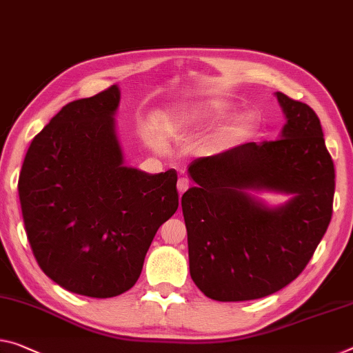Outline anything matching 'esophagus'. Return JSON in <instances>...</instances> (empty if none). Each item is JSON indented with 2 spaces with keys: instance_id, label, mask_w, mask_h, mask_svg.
I'll list each match as a JSON object with an SVG mask.
<instances>
[{
  "instance_id": "esophagus-1",
  "label": "esophagus",
  "mask_w": 353,
  "mask_h": 353,
  "mask_svg": "<svg viewBox=\"0 0 353 353\" xmlns=\"http://www.w3.org/2000/svg\"><path fill=\"white\" fill-rule=\"evenodd\" d=\"M189 188V180L188 178H180V180H178V183H176V189H178V192H180V195L186 191V189Z\"/></svg>"
}]
</instances>
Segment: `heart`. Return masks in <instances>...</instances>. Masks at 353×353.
Segmentation results:
<instances>
[{
	"instance_id": "obj_1",
	"label": "heart",
	"mask_w": 353,
	"mask_h": 353,
	"mask_svg": "<svg viewBox=\"0 0 353 353\" xmlns=\"http://www.w3.org/2000/svg\"><path fill=\"white\" fill-rule=\"evenodd\" d=\"M235 108L224 99H205L188 102L170 108L161 118V130L150 134V143L156 151L165 150V139L172 142H189L195 135L229 120ZM254 113H243L233 118L229 126L211 140V145H229L256 126Z\"/></svg>"
}]
</instances>
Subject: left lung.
Here are the masks:
<instances>
[{
    "instance_id": "left-lung-1",
    "label": "left lung",
    "mask_w": 353,
    "mask_h": 353,
    "mask_svg": "<svg viewBox=\"0 0 353 353\" xmlns=\"http://www.w3.org/2000/svg\"><path fill=\"white\" fill-rule=\"evenodd\" d=\"M285 124L274 142L200 158L181 197L189 273L211 300L246 301L290 284L311 260L333 211L334 165L316 112L276 91ZM257 193L287 194L271 205Z\"/></svg>"
}]
</instances>
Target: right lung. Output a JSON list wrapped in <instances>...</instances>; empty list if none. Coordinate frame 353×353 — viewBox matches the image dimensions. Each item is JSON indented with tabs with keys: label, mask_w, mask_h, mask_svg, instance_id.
I'll list each match as a JSON object with an SVG mask.
<instances>
[{
	"label": "right lung",
	"mask_w": 353,
	"mask_h": 353,
	"mask_svg": "<svg viewBox=\"0 0 353 353\" xmlns=\"http://www.w3.org/2000/svg\"><path fill=\"white\" fill-rule=\"evenodd\" d=\"M117 85L69 102L32 139L19 195L41 270L72 294L121 295L137 283L151 241L178 208L176 172L124 165Z\"/></svg>",
	"instance_id": "right-lung-1"
}]
</instances>
